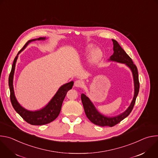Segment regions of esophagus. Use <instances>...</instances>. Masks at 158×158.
I'll list each match as a JSON object with an SVG mask.
<instances>
[{
	"instance_id": "34e87169",
	"label": "esophagus",
	"mask_w": 158,
	"mask_h": 158,
	"mask_svg": "<svg viewBox=\"0 0 158 158\" xmlns=\"http://www.w3.org/2000/svg\"><path fill=\"white\" fill-rule=\"evenodd\" d=\"M83 84H84L83 82L81 80H77L74 82V86H76L77 87H82Z\"/></svg>"
}]
</instances>
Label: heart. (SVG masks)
<instances>
[{
	"mask_svg": "<svg viewBox=\"0 0 158 158\" xmlns=\"http://www.w3.org/2000/svg\"><path fill=\"white\" fill-rule=\"evenodd\" d=\"M83 56L85 57L89 56V65L90 66H95L102 59L103 57V52L99 48L94 49V47L91 44H89L85 46L83 51Z\"/></svg>",
	"mask_w": 158,
	"mask_h": 158,
	"instance_id": "obj_1",
	"label": "heart"
}]
</instances>
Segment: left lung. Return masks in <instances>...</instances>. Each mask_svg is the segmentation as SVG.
Returning <instances> with one entry per match:
<instances>
[{
	"mask_svg": "<svg viewBox=\"0 0 158 158\" xmlns=\"http://www.w3.org/2000/svg\"><path fill=\"white\" fill-rule=\"evenodd\" d=\"M112 40L113 42L114 53L110 57L108 60L124 64L131 69L134 80V93L133 99L128 108L124 112H123V113L114 117H107L101 114L96 109L94 105L91 102V101L89 99V98L84 94H81V101L86 116L94 124L102 127H112L127 117L133 109L139 90V82L137 67L136 65L134 64L131 58L126 54L124 49H122L118 42L114 39H112Z\"/></svg>",
	"mask_w": 158,
	"mask_h": 158,
	"instance_id": "left-lung-1",
	"label": "left lung"
}]
</instances>
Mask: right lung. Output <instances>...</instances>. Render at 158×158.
Instances as JSON below:
<instances>
[{
    "label": "right lung",
    "instance_id": "add662e5",
    "mask_svg": "<svg viewBox=\"0 0 158 158\" xmlns=\"http://www.w3.org/2000/svg\"><path fill=\"white\" fill-rule=\"evenodd\" d=\"M46 39V37H39L37 39H31L27 42L23 48L18 52L17 55L15 57L12 66L11 72L9 77V85L10 92V98L12 105L17 113L27 123L32 125H44L50 123L54 120H55L60 113L63 101L65 97L67 91L72 89L74 84V82L71 81L68 83H66L61 85L58 89V91H57L56 94L49 102V103L46 106L39 110L34 111L29 110L24 108L18 102L15 96L13 85V79L15 67L18 58V56L31 42L35 40H44Z\"/></svg>",
    "mask_w": 158,
    "mask_h": 158
}]
</instances>
